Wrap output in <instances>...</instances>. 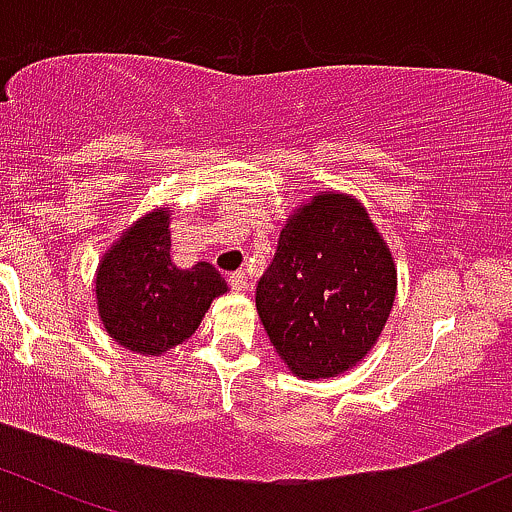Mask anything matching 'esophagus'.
Listing matches in <instances>:
<instances>
[{
	"label": "esophagus",
	"instance_id": "obj_1",
	"mask_svg": "<svg viewBox=\"0 0 512 512\" xmlns=\"http://www.w3.org/2000/svg\"><path fill=\"white\" fill-rule=\"evenodd\" d=\"M228 281H231L233 291H236V293H245V291L250 289V281H248V276H245L243 272H236V274H231V276H228Z\"/></svg>",
	"mask_w": 512,
	"mask_h": 512
}]
</instances>
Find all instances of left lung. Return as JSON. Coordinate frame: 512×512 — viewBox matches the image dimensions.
Masks as SVG:
<instances>
[{"label":"left lung","instance_id":"8db88e82","mask_svg":"<svg viewBox=\"0 0 512 512\" xmlns=\"http://www.w3.org/2000/svg\"><path fill=\"white\" fill-rule=\"evenodd\" d=\"M395 296V257L361 199L317 192L286 219L255 303L286 368L317 380L368 356Z\"/></svg>","mask_w":512,"mask_h":512}]
</instances>
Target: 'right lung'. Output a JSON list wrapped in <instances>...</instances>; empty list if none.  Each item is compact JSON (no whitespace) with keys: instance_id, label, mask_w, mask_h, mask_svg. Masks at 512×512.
Returning a JSON list of instances; mask_svg holds the SVG:
<instances>
[{"instance_id":"add662e5","label":"right lung","mask_w":512,"mask_h":512,"mask_svg":"<svg viewBox=\"0 0 512 512\" xmlns=\"http://www.w3.org/2000/svg\"><path fill=\"white\" fill-rule=\"evenodd\" d=\"M101 325L132 354L161 356L190 339L214 298L228 291L209 262L175 267L170 207L151 209L122 231L96 269Z\"/></svg>"}]
</instances>
